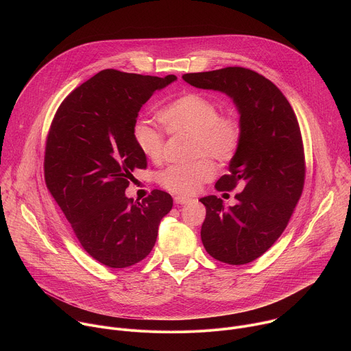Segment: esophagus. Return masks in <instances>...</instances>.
Masks as SVG:
<instances>
[{
  "mask_svg": "<svg viewBox=\"0 0 351 351\" xmlns=\"http://www.w3.org/2000/svg\"><path fill=\"white\" fill-rule=\"evenodd\" d=\"M191 202H193V199L189 198V197H183V195H176V197H175V203H176V204H180V206L189 204V203H191Z\"/></svg>",
  "mask_w": 351,
  "mask_h": 351,
  "instance_id": "34e87169",
  "label": "esophagus"
}]
</instances>
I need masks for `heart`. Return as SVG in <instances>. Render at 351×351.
Wrapping results in <instances>:
<instances>
[{
    "instance_id": "heart-1",
    "label": "heart",
    "mask_w": 351,
    "mask_h": 351,
    "mask_svg": "<svg viewBox=\"0 0 351 351\" xmlns=\"http://www.w3.org/2000/svg\"><path fill=\"white\" fill-rule=\"evenodd\" d=\"M160 121L169 133L193 134V154L203 157L191 164L173 165L160 175V184L178 195H193L215 175V164L230 161L241 143V126L233 115L218 114L211 98L199 93H186L158 111ZM132 136L138 152L153 162L164 157V134L153 125L137 121Z\"/></svg>"
}]
</instances>
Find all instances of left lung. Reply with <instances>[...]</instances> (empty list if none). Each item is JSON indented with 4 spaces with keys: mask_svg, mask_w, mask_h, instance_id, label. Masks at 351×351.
Masks as SVG:
<instances>
[{
    "mask_svg": "<svg viewBox=\"0 0 351 351\" xmlns=\"http://www.w3.org/2000/svg\"><path fill=\"white\" fill-rule=\"evenodd\" d=\"M182 79L226 94L239 112L241 143L229 175L215 187L232 190L240 183L243 191L228 208L217 195L199 198L207 210L202 241L218 261L248 264L279 239L302 195L306 167L297 118L282 91L254 71L230 66Z\"/></svg>",
    "mask_w": 351,
    "mask_h": 351,
    "instance_id": "left-lung-1",
    "label": "left lung"
}]
</instances>
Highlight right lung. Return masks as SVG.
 Segmentation results:
<instances>
[{"instance_id":"obj_1","label":"right lung","mask_w":351,"mask_h":351,"mask_svg":"<svg viewBox=\"0 0 351 351\" xmlns=\"http://www.w3.org/2000/svg\"><path fill=\"white\" fill-rule=\"evenodd\" d=\"M178 80L106 69L60 106L45 145L44 176L77 240L98 263L128 268L152 252L173 199L153 190L141 203L126 197L134 169L147 160L132 136L138 111Z\"/></svg>"}]
</instances>
